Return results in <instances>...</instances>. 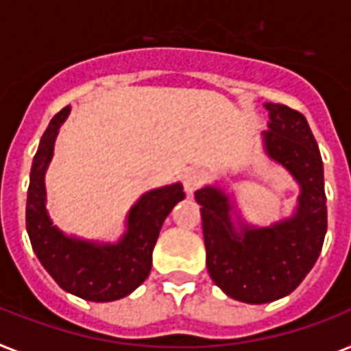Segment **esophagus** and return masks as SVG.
<instances>
[{
    "instance_id": "34e87169",
    "label": "esophagus",
    "mask_w": 351,
    "mask_h": 351,
    "mask_svg": "<svg viewBox=\"0 0 351 351\" xmlns=\"http://www.w3.org/2000/svg\"><path fill=\"white\" fill-rule=\"evenodd\" d=\"M184 189L187 191V195H193L198 187L205 182V171L198 169V167H191L184 173Z\"/></svg>"
}]
</instances>
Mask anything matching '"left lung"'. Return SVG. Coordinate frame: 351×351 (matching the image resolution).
Returning a JSON list of instances; mask_svg holds the SVG:
<instances>
[{
  "mask_svg": "<svg viewBox=\"0 0 351 351\" xmlns=\"http://www.w3.org/2000/svg\"><path fill=\"white\" fill-rule=\"evenodd\" d=\"M269 131L263 133L267 155L281 164L301 187L292 218L270 227L241 221L236 229L234 204L220 187L207 185L195 193L202 205L207 270L229 298L263 304L294 292L323 249L326 234V195L323 160L303 113L267 102Z\"/></svg>",
  "mask_w": 351,
  "mask_h": 351,
  "instance_id": "obj_1",
  "label": "left lung"
}]
</instances>
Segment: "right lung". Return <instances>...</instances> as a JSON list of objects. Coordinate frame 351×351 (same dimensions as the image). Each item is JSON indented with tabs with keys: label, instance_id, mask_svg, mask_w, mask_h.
Segmentation results:
<instances>
[{
	"label": "right lung",
	"instance_id": "obj_1",
	"mask_svg": "<svg viewBox=\"0 0 351 351\" xmlns=\"http://www.w3.org/2000/svg\"><path fill=\"white\" fill-rule=\"evenodd\" d=\"M70 106L62 108L43 133L30 171L27 230L37 259L62 290L77 298L106 303L126 298L149 276L151 254L162 223L185 198L182 184L147 191L131 207L128 229L117 243H97L66 236L47 213L45 173L53 156V142Z\"/></svg>",
	"mask_w": 351,
	"mask_h": 351
}]
</instances>
